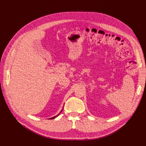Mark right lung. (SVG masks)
<instances>
[{"mask_svg": "<svg viewBox=\"0 0 146 146\" xmlns=\"http://www.w3.org/2000/svg\"><path fill=\"white\" fill-rule=\"evenodd\" d=\"M62 110H63V109H62ZM62 110H61V111H60V113H61V111H62ZM59 114H60V113L58 114V115H56V116H54V117H51V118H49V119H55V117H56L57 116H58V115H59Z\"/></svg>", "mask_w": 146, "mask_h": 146, "instance_id": "right-lung-1", "label": "right lung"}]
</instances>
